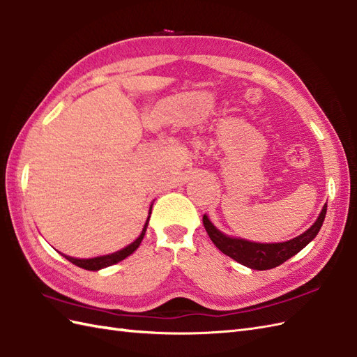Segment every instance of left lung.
Wrapping results in <instances>:
<instances>
[{
  "label": "left lung",
  "instance_id": "8db88e82",
  "mask_svg": "<svg viewBox=\"0 0 357 357\" xmlns=\"http://www.w3.org/2000/svg\"><path fill=\"white\" fill-rule=\"evenodd\" d=\"M326 213L327 204L324 206L318 220L314 221V225L308 229V231H305L303 235H299L293 240L275 244H261L240 238H231V236L221 234L206 215H203V225L212 243L215 244L225 255L238 261L240 264L245 267L253 268V271H268V268H273L282 264L284 261H287L293 255H296L299 250H303L305 245L318 235L319 229L324 223V218H326Z\"/></svg>",
  "mask_w": 357,
  "mask_h": 357
}]
</instances>
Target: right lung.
Instances as JSON below:
<instances>
[{
  "mask_svg": "<svg viewBox=\"0 0 357 357\" xmlns=\"http://www.w3.org/2000/svg\"><path fill=\"white\" fill-rule=\"evenodd\" d=\"M149 213H151V211H149ZM148 221H149V217H148V220H146L144 231H142L140 236H139V238H137L136 241L131 243L130 245H126V248L122 249V250L112 253V255L96 257V258H90V259H77V258H71V257H67V255H64V257L70 261V263H73V264L77 266V267H82V268H85V271H99V268L113 266V264L119 263V261H122V259H125L128 255H131V253L139 248L142 240H144V235H145V232H146Z\"/></svg>",
  "mask_w": 357,
  "mask_h": 357,
  "instance_id": "obj_1",
  "label": "right lung"
}]
</instances>
